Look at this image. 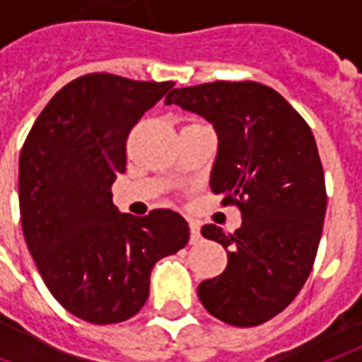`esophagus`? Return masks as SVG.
<instances>
[{"label": "esophagus", "mask_w": 362, "mask_h": 362, "mask_svg": "<svg viewBox=\"0 0 362 362\" xmlns=\"http://www.w3.org/2000/svg\"><path fill=\"white\" fill-rule=\"evenodd\" d=\"M200 240V224L198 222H194L190 220V243L196 244Z\"/></svg>", "instance_id": "obj_1"}]
</instances>
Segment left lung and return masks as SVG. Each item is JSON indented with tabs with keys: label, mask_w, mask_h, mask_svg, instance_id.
<instances>
[{
	"label": "left lung",
	"mask_w": 362,
	"mask_h": 362,
	"mask_svg": "<svg viewBox=\"0 0 362 362\" xmlns=\"http://www.w3.org/2000/svg\"><path fill=\"white\" fill-rule=\"evenodd\" d=\"M166 104L214 126L210 188L243 214L234 234L202 226L204 238L228 248V264L200 282L198 298L226 325L258 327L293 303L317 258L327 188L315 136L276 90L258 81L176 88Z\"/></svg>",
	"instance_id": "obj_1"
}]
</instances>
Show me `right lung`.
<instances>
[{"mask_svg":"<svg viewBox=\"0 0 362 362\" xmlns=\"http://www.w3.org/2000/svg\"><path fill=\"white\" fill-rule=\"evenodd\" d=\"M174 81L88 74L69 81L37 116L19 154L23 238L59 305L92 325L140 313L150 272L190 238L178 212L138 218L112 202L126 172V140Z\"/></svg>","mask_w":362,"mask_h":362,"instance_id":"right-lung-1","label":"right lung"}]
</instances>
